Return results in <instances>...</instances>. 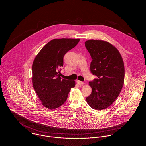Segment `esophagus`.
Here are the masks:
<instances>
[{"label":"esophagus","mask_w":146,"mask_h":146,"mask_svg":"<svg viewBox=\"0 0 146 146\" xmlns=\"http://www.w3.org/2000/svg\"><path fill=\"white\" fill-rule=\"evenodd\" d=\"M76 83H77L78 84H79V85H82V84H84V82H81V81H79V80H76Z\"/></svg>","instance_id":"esophagus-1"}]
</instances>
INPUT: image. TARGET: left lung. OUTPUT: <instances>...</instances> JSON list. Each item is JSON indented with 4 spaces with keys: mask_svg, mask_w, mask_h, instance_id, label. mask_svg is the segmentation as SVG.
Instances as JSON below:
<instances>
[{
    "mask_svg": "<svg viewBox=\"0 0 146 146\" xmlns=\"http://www.w3.org/2000/svg\"><path fill=\"white\" fill-rule=\"evenodd\" d=\"M85 45L92 59L91 72L97 76L89 82L92 92L86 100L92 108L104 110L121 91L125 76L124 61L118 49L109 42L91 39L85 42Z\"/></svg>",
    "mask_w": 146,
    "mask_h": 146,
    "instance_id": "8db88e82",
    "label": "left lung"
}]
</instances>
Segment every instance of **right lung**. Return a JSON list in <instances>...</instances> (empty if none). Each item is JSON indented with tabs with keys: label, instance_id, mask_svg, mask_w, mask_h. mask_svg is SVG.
<instances>
[{
	"label": "right lung",
	"instance_id": "obj_1",
	"mask_svg": "<svg viewBox=\"0 0 146 146\" xmlns=\"http://www.w3.org/2000/svg\"><path fill=\"white\" fill-rule=\"evenodd\" d=\"M79 39H54L47 43L35 56L32 64V84L42 104L50 110L66 101L74 80L61 79L63 58L74 48Z\"/></svg>",
	"mask_w": 146,
	"mask_h": 146
}]
</instances>
